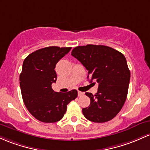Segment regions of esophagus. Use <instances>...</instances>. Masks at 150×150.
<instances>
[{"label": "esophagus", "mask_w": 150, "mask_h": 150, "mask_svg": "<svg viewBox=\"0 0 150 150\" xmlns=\"http://www.w3.org/2000/svg\"><path fill=\"white\" fill-rule=\"evenodd\" d=\"M78 96H82V95H84V93L83 92H80V91H78Z\"/></svg>", "instance_id": "34e87169"}]
</instances>
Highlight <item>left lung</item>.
<instances>
[{
    "instance_id": "8db88e82",
    "label": "left lung",
    "mask_w": 150,
    "mask_h": 150,
    "mask_svg": "<svg viewBox=\"0 0 150 150\" xmlns=\"http://www.w3.org/2000/svg\"><path fill=\"white\" fill-rule=\"evenodd\" d=\"M71 55L88 70V78L98 83V93H86L90 99L83 115L94 122L111 120L120 111L128 93L130 71L125 57L117 50L101 45L78 46Z\"/></svg>"
}]
</instances>
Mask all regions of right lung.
Listing matches in <instances>:
<instances>
[{
  "label": "right lung",
  "mask_w": 150,
  "mask_h": 150,
  "mask_svg": "<svg viewBox=\"0 0 150 150\" xmlns=\"http://www.w3.org/2000/svg\"><path fill=\"white\" fill-rule=\"evenodd\" d=\"M70 50V47H46L30 54L23 63L20 86L24 104L29 112L42 122L60 120L67 105L78 96L76 90L57 93L51 86L57 80L55 65Z\"/></svg>",
  "instance_id": "obj_1"
}]
</instances>
